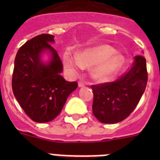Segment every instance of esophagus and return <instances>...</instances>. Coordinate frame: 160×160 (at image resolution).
<instances>
[{
    "instance_id": "esophagus-1",
    "label": "esophagus",
    "mask_w": 160,
    "mask_h": 160,
    "mask_svg": "<svg viewBox=\"0 0 160 160\" xmlns=\"http://www.w3.org/2000/svg\"><path fill=\"white\" fill-rule=\"evenodd\" d=\"M85 86L84 82H83L82 81H79L78 82V87H83Z\"/></svg>"
}]
</instances>
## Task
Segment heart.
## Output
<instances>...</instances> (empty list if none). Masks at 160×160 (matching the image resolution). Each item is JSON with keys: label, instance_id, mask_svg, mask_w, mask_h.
<instances>
[{"label": "heart", "instance_id": "1", "mask_svg": "<svg viewBox=\"0 0 160 160\" xmlns=\"http://www.w3.org/2000/svg\"><path fill=\"white\" fill-rule=\"evenodd\" d=\"M123 56L108 45H100L86 49L78 55L66 52L64 65L68 70L75 72L79 68H88L91 77L98 82L109 81L119 70L123 63Z\"/></svg>", "mask_w": 160, "mask_h": 160}]
</instances>
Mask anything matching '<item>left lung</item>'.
Masks as SVG:
<instances>
[{"instance_id":"obj_1","label":"left lung","mask_w":160,"mask_h":160,"mask_svg":"<svg viewBox=\"0 0 160 160\" xmlns=\"http://www.w3.org/2000/svg\"><path fill=\"white\" fill-rule=\"evenodd\" d=\"M147 82L146 59L138 55L129 70L116 81L91 86L94 115L102 123H117L124 120L138 105Z\"/></svg>"}]
</instances>
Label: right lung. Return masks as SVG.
I'll return each mask as SVG.
<instances>
[{"label": "right lung", "mask_w": 160, "mask_h": 160, "mask_svg": "<svg viewBox=\"0 0 160 160\" xmlns=\"http://www.w3.org/2000/svg\"><path fill=\"white\" fill-rule=\"evenodd\" d=\"M54 36L40 34L18 49L12 73L14 96L25 114L34 122H47L60 114L68 96L78 87L61 75L63 65L50 43ZM48 50L52 59L45 64L40 54Z\"/></svg>", "instance_id": "add662e5"}]
</instances>
